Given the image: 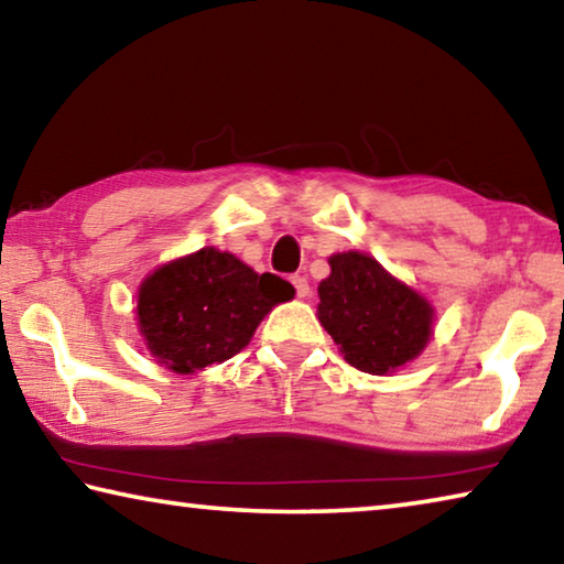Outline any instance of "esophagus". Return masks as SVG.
<instances>
[{"label": "esophagus", "mask_w": 564, "mask_h": 564, "mask_svg": "<svg viewBox=\"0 0 564 564\" xmlns=\"http://www.w3.org/2000/svg\"><path fill=\"white\" fill-rule=\"evenodd\" d=\"M291 283H293L295 295H299V299H308L311 285H308V279H305V275H291Z\"/></svg>", "instance_id": "esophagus-1"}]
</instances>
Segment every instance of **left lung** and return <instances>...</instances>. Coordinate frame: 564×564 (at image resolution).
Wrapping results in <instances>:
<instances>
[{"label":"left lung","mask_w":564,"mask_h":564,"mask_svg":"<svg viewBox=\"0 0 564 564\" xmlns=\"http://www.w3.org/2000/svg\"><path fill=\"white\" fill-rule=\"evenodd\" d=\"M328 263L318 321L350 366L386 376L415 360L433 336V305L368 253H336Z\"/></svg>","instance_id":"obj_1"}]
</instances>
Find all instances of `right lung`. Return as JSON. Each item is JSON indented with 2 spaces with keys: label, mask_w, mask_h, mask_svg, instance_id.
<instances>
[{
  "label": "right lung",
  "mask_w": 564,
  "mask_h": 564,
  "mask_svg": "<svg viewBox=\"0 0 564 564\" xmlns=\"http://www.w3.org/2000/svg\"><path fill=\"white\" fill-rule=\"evenodd\" d=\"M293 293L279 275L256 273L234 253L206 246L141 283L137 321L151 356L191 376L243 350L265 313Z\"/></svg>",
  "instance_id": "obj_1"
}]
</instances>
